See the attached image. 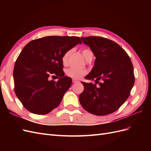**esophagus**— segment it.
<instances>
[{
    "label": "esophagus",
    "mask_w": 151,
    "mask_h": 151,
    "mask_svg": "<svg viewBox=\"0 0 151 151\" xmlns=\"http://www.w3.org/2000/svg\"><path fill=\"white\" fill-rule=\"evenodd\" d=\"M77 82H79V81L76 80V79H72V83H77Z\"/></svg>",
    "instance_id": "1"
}]
</instances>
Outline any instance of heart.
<instances>
[{
	"instance_id": "obj_1",
	"label": "heart",
	"mask_w": 151,
	"mask_h": 151,
	"mask_svg": "<svg viewBox=\"0 0 151 151\" xmlns=\"http://www.w3.org/2000/svg\"><path fill=\"white\" fill-rule=\"evenodd\" d=\"M82 54L88 62H90L93 58V52L89 48H84L81 51ZM72 53V50H68L63 55L62 61L63 65H66L68 62V59ZM87 74V71L85 69H76L74 68H69L65 70V74L72 79H79L83 77Z\"/></svg>"
}]
</instances>
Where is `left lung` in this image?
I'll list each match as a JSON object with an SVG mask.
<instances>
[{
    "label": "left lung",
    "instance_id": "left-lung-1",
    "mask_svg": "<svg viewBox=\"0 0 151 151\" xmlns=\"http://www.w3.org/2000/svg\"><path fill=\"white\" fill-rule=\"evenodd\" d=\"M96 57L94 65L82 82L84 91L79 101L87 111L103 116L116 111L129 97L135 81L134 67L127 52L119 45L100 36L82 37ZM98 84V85L97 84Z\"/></svg>",
    "mask_w": 151,
    "mask_h": 151
}]
</instances>
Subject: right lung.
<instances>
[{
  "label": "right lung",
  "mask_w": 151,
  "mask_h": 151,
  "mask_svg": "<svg viewBox=\"0 0 151 151\" xmlns=\"http://www.w3.org/2000/svg\"><path fill=\"white\" fill-rule=\"evenodd\" d=\"M79 43L77 36H51L31 41L22 49L13 77L17 97L29 111L45 115L60 104L72 84L70 77L64 76L62 58ZM55 75L58 81L50 80Z\"/></svg>",
  "instance_id": "right-lung-1"
}]
</instances>
